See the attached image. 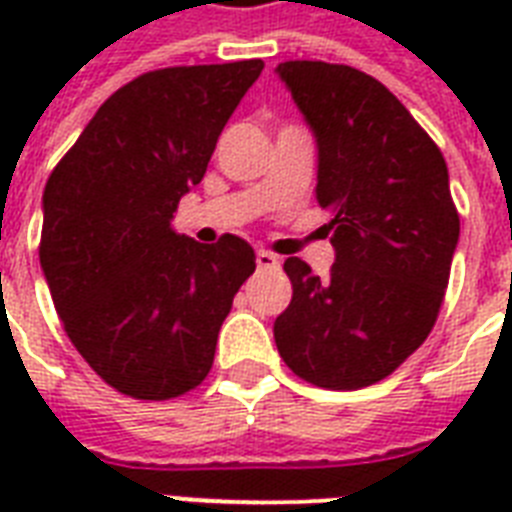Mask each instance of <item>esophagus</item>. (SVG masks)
I'll return each instance as SVG.
<instances>
[{
	"label": "esophagus",
	"mask_w": 512,
	"mask_h": 512,
	"mask_svg": "<svg viewBox=\"0 0 512 512\" xmlns=\"http://www.w3.org/2000/svg\"><path fill=\"white\" fill-rule=\"evenodd\" d=\"M255 263L260 271H279L281 268V260L273 252H265V249H257L255 255Z\"/></svg>",
	"instance_id": "34e87169"
}]
</instances>
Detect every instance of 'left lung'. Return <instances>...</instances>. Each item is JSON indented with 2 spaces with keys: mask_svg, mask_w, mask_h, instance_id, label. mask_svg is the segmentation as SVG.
I'll return each instance as SVG.
<instances>
[{
  "mask_svg": "<svg viewBox=\"0 0 512 512\" xmlns=\"http://www.w3.org/2000/svg\"><path fill=\"white\" fill-rule=\"evenodd\" d=\"M319 151L316 201L335 263L327 279L287 257L292 303L273 324L297 377L358 390L420 348L444 303L460 217L428 132L364 71L321 60L276 66Z\"/></svg>",
  "mask_w": 512,
  "mask_h": 512,
  "instance_id": "1",
  "label": "left lung"
}]
</instances>
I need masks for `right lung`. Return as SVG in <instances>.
I'll use <instances>...</instances> for the list:
<instances>
[{"instance_id": "obj_1", "label": "right lung", "mask_w": 512, "mask_h": 512, "mask_svg": "<svg viewBox=\"0 0 512 512\" xmlns=\"http://www.w3.org/2000/svg\"><path fill=\"white\" fill-rule=\"evenodd\" d=\"M263 60L151 71L98 108L42 196V263L82 358L124 396L164 401L215 361L233 295L255 271L247 241L172 228Z\"/></svg>"}]
</instances>
